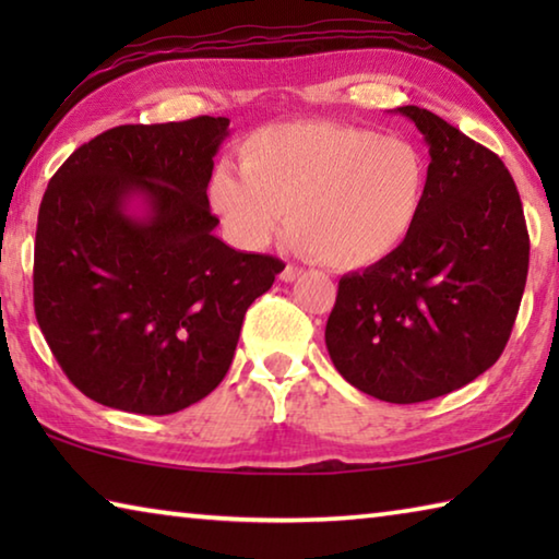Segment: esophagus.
Returning a JSON list of instances; mask_svg holds the SVG:
<instances>
[{"label": "esophagus", "mask_w": 559, "mask_h": 559, "mask_svg": "<svg viewBox=\"0 0 559 559\" xmlns=\"http://www.w3.org/2000/svg\"><path fill=\"white\" fill-rule=\"evenodd\" d=\"M300 273H302V271H300L298 266H286V269L281 271V276H278V278H281L283 283H293V281H296V278L300 276Z\"/></svg>", "instance_id": "1"}]
</instances>
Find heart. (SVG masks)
<instances>
[{"label":"heart","instance_id":"heart-1","mask_svg":"<svg viewBox=\"0 0 559 559\" xmlns=\"http://www.w3.org/2000/svg\"><path fill=\"white\" fill-rule=\"evenodd\" d=\"M210 200L246 249L288 214L290 246L340 271L384 261L409 239L429 200V163L404 138L325 120L263 128L241 147V173L219 167Z\"/></svg>","mask_w":559,"mask_h":559}]
</instances>
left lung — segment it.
<instances>
[{
  "label": "left lung",
  "instance_id": "8db88e82",
  "mask_svg": "<svg viewBox=\"0 0 559 559\" xmlns=\"http://www.w3.org/2000/svg\"><path fill=\"white\" fill-rule=\"evenodd\" d=\"M394 112L427 140L429 200L392 257L340 278L325 345L359 392L416 404L496 365L525 290L530 239L496 153L431 110Z\"/></svg>",
  "mask_w": 559,
  "mask_h": 559
}]
</instances>
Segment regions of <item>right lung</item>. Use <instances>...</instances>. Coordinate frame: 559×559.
I'll return each instance as SVG.
<instances>
[{"mask_svg": "<svg viewBox=\"0 0 559 559\" xmlns=\"http://www.w3.org/2000/svg\"><path fill=\"white\" fill-rule=\"evenodd\" d=\"M229 118L118 126L59 167L39 206L34 310L66 377L110 409L163 416L229 372L246 310L283 261L214 236Z\"/></svg>", "mask_w": 559, "mask_h": 559, "instance_id": "right-lung-1", "label": "right lung"}]
</instances>
